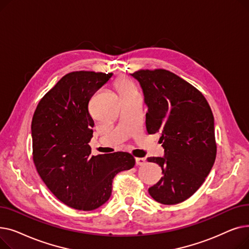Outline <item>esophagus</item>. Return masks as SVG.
Returning <instances> with one entry per match:
<instances>
[{
    "label": "esophagus",
    "mask_w": 249,
    "mask_h": 249,
    "mask_svg": "<svg viewBox=\"0 0 249 249\" xmlns=\"http://www.w3.org/2000/svg\"><path fill=\"white\" fill-rule=\"evenodd\" d=\"M135 161H136V165H143L145 163V159L139 158V159H136Z\"/></svg>",
    "instance_id": "34e87169"
}]
</instances>
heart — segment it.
Instances as JSON below:
<instances>
[{
	"instance_id": "b5f03b06",
	"label": "heart",
	"mask_w": 249,
	"mask_h": 249,
	"mask_svg": "<svg viewBox=\"0 0 249 249\" xmlns=\"http://www.w3.org/2000/svg\"><path fill=\"white\" fill-rule=\"evenodd\" d=\"M116 88L118 89V90H119L120 95L132 93V91L135 90V88L132 82H130L129 80H127V78H121L120 81H118L116 83Z\"/></svg>"
}]
</instances>
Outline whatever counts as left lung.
<instances>
[{
    "label": "left lung",
    "instance_id": "1",
    "mask_svg": "<svg viewBox=\"0 0 249 249\" xmlns=\"http://www.w3.org/2000/svg\"><path fill=\"white\" fill-rule=\"evenodd\" d=\"M139 82L148 107V134L160 133L164 158H148L163 177L148 193L159 203L186 201L203 185L215 162L214 117L206 98L194 86L169 71L140 70Z\"/></svg>",
    "mask_w": 249,
    "mask_h": 249
}]
</instances>
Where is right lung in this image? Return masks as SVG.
<instances>
[{"mask_svg":"<svg viewBox=\"0 0 249 249\" xmlns=\"http://www.w3.org/2000/svg\"><path fill=\"white\" fill-rule=\"evenodd\" d=\"M112 72L72 71L38 103L32 118L33 161L46 187L63 204L91 211L106 203L113 178L135 164L118 151L89 156L95 125L89 102Z\"/></svg>","mask_w":249,"mask_h":249,"instance_id":"right-lung-1","label":"right lung"}]
</instances>
